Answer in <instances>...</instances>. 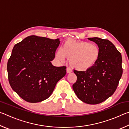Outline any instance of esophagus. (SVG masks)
I'll list each match as a JSON object with an SVG mask.
<instances>
[{
	"label": "esophagus",
	"mask_w": 129,
	"mask_h": 129,
	"mask_svg": "<svg viewBox=\"0 0 129 129\" xmlns=\"http://www.w3.org/2000/svg\"><path fill=\"white\" fill-rule=\"evenodd\" d=\"M66 70L67 73H71L72 72V69L70 68H67Z\"/></svg>",
	"instance_id": "1"
}]
</instances>
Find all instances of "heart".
I'll return each mask as SVG.
<instances>
[{"mask_svg": "<svg viewBox=\"0 0 129 129\" xmlns=\"http://www.w3.org/2000/svg\"><path fill=\"white\" fill-rule=\"evenodd\" d=\"M100 53L99 48L95 44L86 41L76 42L69 40L62 48L57 50L56 57L61 61L66 57L69 59V64L72 68L85 71L96 64Z\"/></svg>", "mask_w": 129, "mask_h": 129, "instance_id": "obj_1", "label": "heart"}]
</instances>
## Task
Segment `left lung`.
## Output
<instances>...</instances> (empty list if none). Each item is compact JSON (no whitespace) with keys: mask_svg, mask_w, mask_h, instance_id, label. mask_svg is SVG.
I'll return each mask as SVG.
<instances>
[{"mask_svg":"<svg viewBox=\"0 0 129 129\" xmlns=\"http://www.w3.org/2000/svg\"><path fill=\"white\" fill-rule=\"evenodd\" d=\"M88 39L99 47V60L86 71L74 70L77 79L73 85V89L81 101L95 105L105 101L117 89L123 72L122 56L108 40L99 38Z\"/></svg>","mask_w":129,"mask_h":129,"instance_id":"1","label":"left lung"}]
</instances>
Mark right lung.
<instances>
[{
    "mask_svg": "<svg viewBox=\"0 0 129 129\" xmlns=\"http://www.w3.org/2000/svg\"><path fill=\"white\" fill-rule=\"evenodd\" d=\"M59 39L28 36L13 48L7 63L8 81L21 99L30 103L47 99L66 75V67H54L51 61Z\"/></svg>",
    "mask_w": 129,
    "mask_h": 129,
    "instance_id": "obj_1",
    "label": "right lung"
}]
</instances>
